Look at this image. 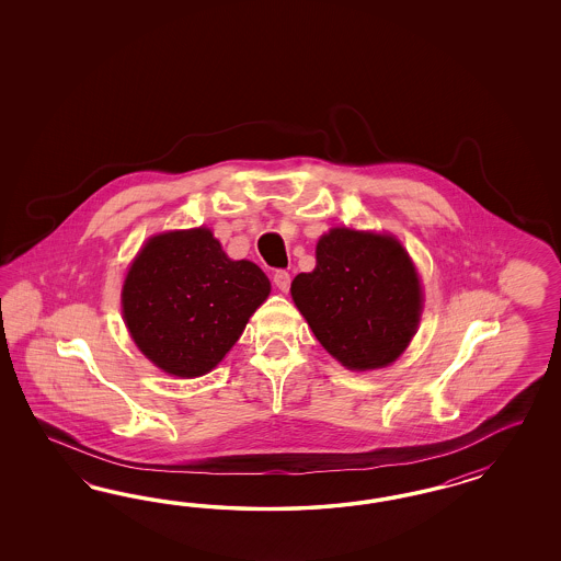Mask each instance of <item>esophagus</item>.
<instances>
[{
  "label": "esophagus",
  "instance_id": "1",
  "mask_svg": "<svg viewBox=\"0 0 561 561\" xmlns=\"http://www.w3.org/2000/svg\"><path fill=\"white\" fill-rule=\"evenodd\" d=\"M273 284H275L277 288L282 289V291H288L289 284H291V277H289L288 272L279 270V272L273 273Z\"/></svg>",
  "mask_w": 561,
  "mask_h": 561
}]
</instances>
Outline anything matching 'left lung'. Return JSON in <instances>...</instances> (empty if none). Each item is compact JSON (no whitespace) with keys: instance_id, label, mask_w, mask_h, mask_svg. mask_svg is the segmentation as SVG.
I'll return each mask as SVG.
<instances>
[{"instance_id":"obj_1","label":"left lung","mask_w":561,"mask_h":561,"mask_svg":"<svg viewBox=\"0 0 561 561\" xmlns=\"http://www.w3.org/2000/svg\"><path fill=\"white\" fill-rule=\"evenodd\" d=\"M314 337L350 370H374L405 352L422 317V284L391 234L333 228L317 242V267L291 282Z\"/></svg>"}]
</instances>
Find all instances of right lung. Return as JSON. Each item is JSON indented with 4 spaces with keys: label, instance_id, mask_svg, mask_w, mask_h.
<instances>
[{
    "label": "right lung",
    "instance_id": "right-lung-1",
    "mask_svg": "<svg viewBox=\"0 0 561 561\" xmlns=\"http://www.w3.org/2000/svg\"><path fill=\"white\" fill-rule=\"evenodd\" d=\"M270 291L255 263L228 259L211 230L193 228L144 244L121 306L144 356L172 376L195 378L220 364Z\"/></svg>",
    "mask_w": 561,
    "mask_h": 561
}]
</instances>
